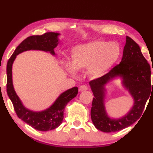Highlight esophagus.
I'll list each match as a JSON object with an SVG mask.
<instances>
[{"instance_id":"34e87169","label":"esophagus","mask_w":153,"mask_h":153,"mask_svg":"<svg viewBox=\"0 0 153 153\" xmlns=\"http://www.w3.org/2000/svg\"><path fill=\"white\" fill-rule=\"evenodd\" d=\"M88 89V87L87 85H80V88H79V91H80V92H82V91H87Z\"/></svg>"}]
</instances>
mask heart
Returning a JSON list of instances; mask_svg holds the SVG:
<instances>
[{
  "label": "heart",
  "mask_w": 153,
  "mask_h": 153,
  "mask_svg": "<svg viewBox=\"0 0 153 153\" xmlns=\"http://www.w3.org/2000/svg\"><path fill=\"white\" fill-rule=\"evenodd\" d=\"M122 52L120 45L115 42L96 40L78 45L71 51V63L65 67L70 73L74 74L75 69L86 70L94 78H99L117 62Z\"/></svg>",
  "instance_id": "b5f03b06"
}]
</instances>
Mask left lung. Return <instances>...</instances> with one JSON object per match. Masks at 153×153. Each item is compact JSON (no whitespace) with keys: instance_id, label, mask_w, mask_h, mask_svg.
<instances>
[{"instance_id":"8db88e82","label":"left lung","mask_w":153,"mask_h":153,"mask_svg":"<svg viewBox=\"0 0 153 153\" xmlns=\"http://www.w3.org/2000/svg\"><path fill=\"white\" fill-rule=\"evenodd\" d=\"M117 76L123 78V85L133 96L135 103L125 117L112 120L107 116L103 105L104 85ZM150 77V64L142 54L140 46L132 39L127 36L121 62L106 74L89 82L94 96L91 117L95 127L103 132H113L129 127L138 120L153 89V82L152 87Z\"/></svg>"}]
</instances>
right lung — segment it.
Instances as JSON below:
<instances>
[{"label":"right lung","instance_id":"right-lung-1","mask_svg":"<svg viewBox=\"0 0 153 153\" xmlns=\"http://www.w3.org/2000/svg\"><path fill=\"white\" fill-rule=\"evenodd\" d=\"M58 35L57 33L47 32L40 36L34 35L29 36L16 47L7 63L6 91L8 97L13 103L16 113L19 118L39 131L52 130L62 124L64 118L65 108L68 103L77 96L78 87H73L62 93L53 105L47 110L40 112L31 111L23 106L13 89L12 82V65L17 54L26 50H42L54 54V49L58 45Z\"/></svg>","mask_w":153,"mask_h":153}]
</instances>
